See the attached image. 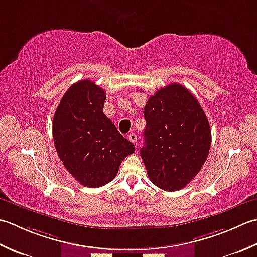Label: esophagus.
Segmentation results:
<instances>
[{
  "label": "esophagus",
  "mask_w": 257,
  "mask_h": 257,
  "mask_svg": "<svg viewBox=\"0 0 257 257\" xmlns=\"http://www.w3.org/2000/svg\"><path fill=\"white\" fill-rule=\"evenodd\" d=\"M127 139H128V140L131 141V142H132L133 144H135V145H136V142H138V139H139V136L136 135L135 133H131V134H128Z\"/></svg>",
  "instance_id": "34e87169"
}]
</instances>
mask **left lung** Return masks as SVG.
Instances as JSON below:
<instances>
[{"mask_svg":"<svg viewBox=\"0 0 257 257\" xmlns=\"http://www.w3.org/2000/svg\"><path fill=\"white\" fill-rule=\"evenodd\" d=\"M144 146L140 150L151 182L161 190H182L207 159L212 134L195 96L172 83L156 92L144 107Z\"/></svg>","mask_w":257,"mask_h":257,"instance_id":"8db88e82","label":"left lung"}]
</instances>
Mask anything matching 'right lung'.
Listing matches in <instances>:
<instances>
[{"label": "right lung", "instance_id": "add662e5", "mask_svg": "<svg viewBox=\"0 0 257 257\" xmlns=\"http://www.w3.org/2000/svg\"><path fill=\"white\" fill-rule=\"evenodd\" d=\"M106 93L91 80L71 85L53 117V139L67 172L86 187H101L135 151L103 113Z\"/></svg>", "mask_w": 257, "mask_h": 257}]
</instances>
